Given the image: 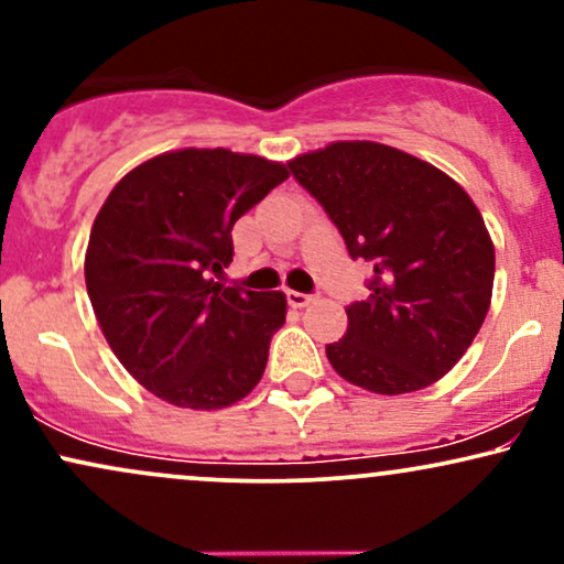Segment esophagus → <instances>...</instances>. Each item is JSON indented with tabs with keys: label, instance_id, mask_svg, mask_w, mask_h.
<instances>
[{
	"label": "esophagus",
	"instance_id": "1",
	"mask_svg": "<svg viewBox=\"0 0 564 564\" xmlns=\"http://www.w3.org/2000/svg\"><path fill=\"white\" fill-rule=\"evenodd\" d=\"M286 300L291 307H307L310 302L315 300L313 294H302V291H286Z\"/></svg>",
	"mask_w": 564,
	"mask_h": 564
}]
</instances>
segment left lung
Here are the masks:
<instances>
[{
  "label": "left lung",
  "mask_w": 564,
  "mask_h": 564,
  "mask_svg": "<svg viewBox=\"0 0 564 564\" xmlns=\"http://www.w3.org/2000/svg\"><path fill=\"white\" fill-rule=\"evenodd\" d=\"M326 209L352 260L373 268L368 300L347 307V334L326 345L349 384L416 392L467 352L490 307L496 251L480 209L437 166L355 140L289 161Z\"/></svg>",
  "instance_id": "8db88e82"
}]
</instances>
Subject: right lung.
I'll return each instance as SVG.
<instances>
[{
    "label": "right lung",
    "mask_w": 564,
    "mask_h": 564,
    "mask_svg": "<svg viewBox=\"0 0 564 564\" xmlns=\"http://www.w3.org/2000/svg\"><path fill=\"white\" fill-rule=\"evenodd\" d=\"M286 177L278 161L185 148L134 166L97 212L89 302L116 358L156 398L217 411L262 379L286 296L217 278L232 262L236 219Z\"/></svg>",
    "instance_id": "obj_1"
}]
</instances>
